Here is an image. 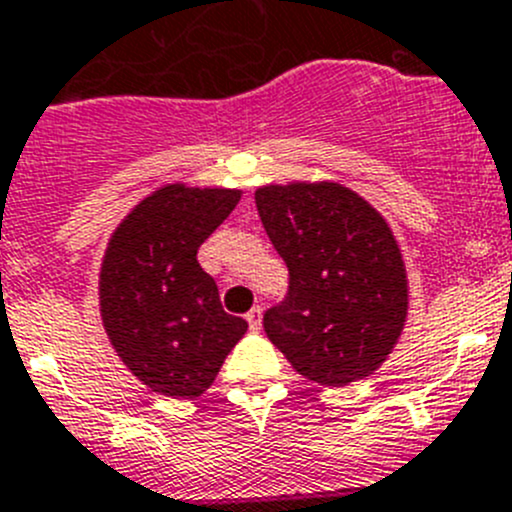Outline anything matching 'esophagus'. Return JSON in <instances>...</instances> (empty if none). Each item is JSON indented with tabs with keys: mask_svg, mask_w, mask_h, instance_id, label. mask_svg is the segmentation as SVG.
<instances>
[{
	"mask_svg": "<svg viewBox=\"0 0 512 512\" xmlns=\"http://www.w3.org/2000/svg\"><path fill=\"white\" fill-rule=\"evenodd\" d=\"M247 323H250V331H260L262 326V308H252L250 313H247Z\"/></svg>",
	"mask_w": 512,
	"mask_h": 512,
	"instance_id": "1",
	"label": "esophagus"
}]
</instances>
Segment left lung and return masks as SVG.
<instances>
[{"label":"left lung","mask_w":512,"mask_h":512,"mask_svg":"<svg viewBox=\"0 0 512 512\" xmlns=\"http://www.w3.org/2000/svg\"><path fill=\"white\" fill-rule=\"evenodd\" d=\"M255 204L290 270L288 298L262 321L267 338L315 384L374 374L409 310L407 265L389 222L338 181L267 184Z\"/></svg>","instance_id":"1"}]
</instances>
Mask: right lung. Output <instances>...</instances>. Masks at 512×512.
Listing matches in <instances>:
<instances>
[{"instance_id":"right-lung-1","label":"right lung","mask_w":512,"mask_h":512,"mask_svg":"<svg viewBox=\"0 0 512 512\" xmlns=\"http://www.w3.org/2000/svg\"><path fill=\"white\" fill-rule=\"evenodd\" d=\"M242 189L164 184L113 229L98 275L105 336L141 384L171 399L212 386L247 321L224 313L197 250Z\"/></svg>"}]
</instances>
